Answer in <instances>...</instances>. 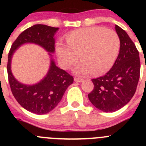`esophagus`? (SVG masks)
<instances>
[{"instance_id": "1", "label": "esophagus", "mask_w": 146, "mask_h": 146, "mask_svg": "<svg viewBox=\"0 0 146 146\" xmlns=\"http://www.w3.org/2000/svg\"><path fill=\"white\" fill-rule=\"evenodd\" d=\"M74 81L75 82H82L84 81V80H83V79L79 78H75Z\"/></svg>"}]
</instances>
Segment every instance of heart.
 <instances>
[{"instance_id":"1","label":"heart","mask_w":146,"mask_h":146,"mask_svg":"<svg viewBox=\"0 0 146 146\" xmlns=\"http://www.w3.org/2000/svg\"><path fill=\"white\" fill-rule=\"evenodd\" d=\"M65 44L59 40L56 44V54L60 66L70 68L78 60L81 62L74 73L87 76L104 74L110 70L118 57L120 39L117 32L100 27L82 28L66 35Z\"/></svg>"}]
</instances>
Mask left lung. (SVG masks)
Listing matches in <instances>:
<instances>
[{
	"instance_id": "8db88e82",
	"label": "left lung",
	"mask_w": 146,
	"mask_h": 146,
	"mask_svg": "<svg viewBox=\"0 0 146 146\" xmlns=\"http://www.w3.org/2000/svg\"><path fill=\"white\" fill-rule=\"evenodd\" d=\"M119 54L112 68L104 76L92 79L94 89L88 98L96 108L105 112L120 110L136 92L140 78L139 53L128 34L118 25Z\"/></svg>"
}]
</instances>
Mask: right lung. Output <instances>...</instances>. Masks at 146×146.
<instances>
[{"instance_id": "add662e5", "label": "right lung", "mask_w": 146, "mask_h": 146, "mask_svg": "<svg viewBox=\"0 0 146 146\" xmlns=\"http://www.w3.org/2000/svg\"><path fill=\"white\" fill-rule=\"evenodd\" d=\"M58 27L35 25L22 32L10 48L8 54V80L12 93L25 110L36 114H45L54 110L62 99L66 89L73 82V77L56 66L52 54L55 52L54 35ZM25 43H35L46 50L50 56V66L46 76L37 84L27 85L19 82L11 70L12 56Z\"/></svg>"}]
</instances>
